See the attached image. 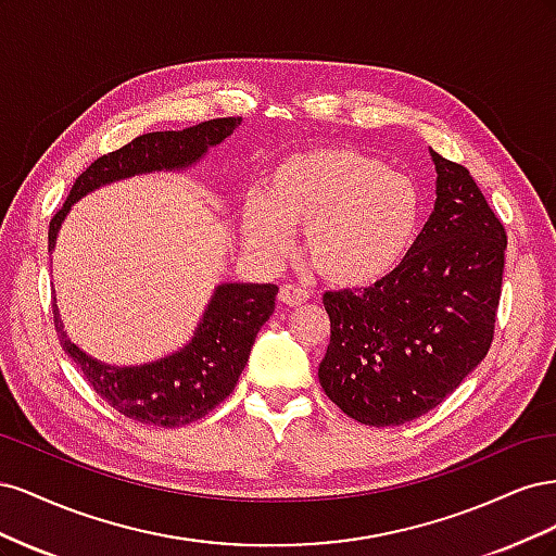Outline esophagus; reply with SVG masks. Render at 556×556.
<instances>
[{
  "instance_id": "obj_1",
  "label": "esophagus",
  "mask_w": 556,
  "mask_h": 556,
  "mask_svg": "<svg viewBox=\"0 0 556 556\" xmlns=\"http://www.w3.org/2000/svg\"><path fill=\"white\" fill-rule=\"evenodd\" d=\"M308 299H311V294L306 290L296 288V285H282L278 292V301L282 306H301V304H306Z\"/></svg>"
}]
</instances>
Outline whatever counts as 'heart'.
<instances>
[{
    "instance_id": "b5f03b06",
    "label": "heart",
    "mask_w": 556,
    "mask_h": 556,
    "mask_svg": "<svg viewBox=\"0 0 556 556\" xmlns=\"http://www.w3.org/2000/svg\"><path fill=\"white\" fill-rule=\"evenodd\" d=\"M419 227L415 182L384 169L352 146H315L280 160L262 197L243 211V237L266 257L288 250L304 231L301 252L325 282L364 290L406 257Z\"/></svg>"
}]
</instances>
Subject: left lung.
I'll list each match as a JSON object with an SVG mask.
<instances>
[{"label":"left lung","mask_w":556,"mask_h":556,"mask_svg":"<svg viewBox=\"0 0 556 556\" xmlns=\"http://www.w3.org/2000/svg\"><path fill=\"white\" fill-rule=\"evenodd\" d=\"M435 204L408 255L364 292H327L331 319L317 378L348 417L399 427L429 413L494 339L506 229L466 166L429 150Z\"/></svg>","instance_id":"left-lung-1"}]
</instances>
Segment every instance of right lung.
<instances>
[{"label": "right lung", "instance_id": "1", "mask_svg": "<svg viewBox=\"0 0 556 556\" xmlns=\"http://www.w3.org/2000/svg\"><path fill=\"white\" fill-rule=\"evenodd\" d=\"M241 125V117H217L180 131H153L137 137L115 153L102 155L83 172L48 227V250H55L58 231L80 197L109 182L155 172H185L223 143ZM276 285H217L201 315L192 341L157 362L139 366L104 364L66 339L58 301L55 329L66 355L117 413L141 425L182 427L208 415L239 382L257 331L276 308Z\"/></svg>", "mask_w": 556, "mask_h": 556}]
</instances>
